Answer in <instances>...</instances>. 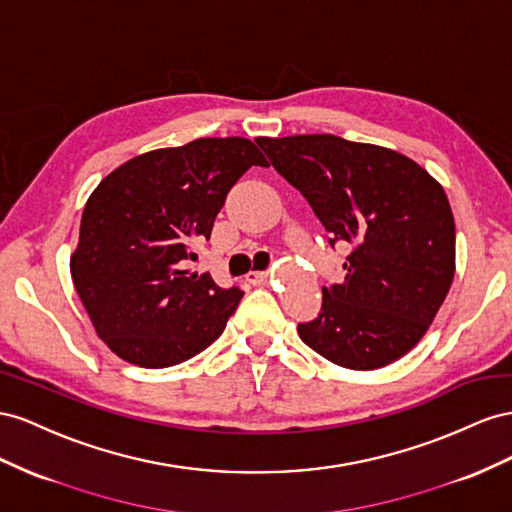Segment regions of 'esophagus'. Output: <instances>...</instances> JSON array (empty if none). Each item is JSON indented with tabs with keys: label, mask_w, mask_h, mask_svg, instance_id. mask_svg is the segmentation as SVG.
Instances as JSON below:
<instances>
[{
	"label": "esophagus",
	"mask_w": 512,
	"mask_h": 512,
	"mask_svg": "<svg viewBox=\"0 0 512 512\" xmlns=\"http://www.w3.org/2000/svg\"><path fill=\"white\" fill-rule=\"evenodd\" d=\"M246 281L251 285H264L268 281V272H248Z\"/></svg>",
	"instance_id": "obj_1"
}]
</instances>
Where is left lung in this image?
Returning <instances> with one entry per match:
<instances>
[{
  "label": "left lung",
  "instance_id": "left-lung-1",
  "mask_svg": "<svg viewBox=\"0 0 512 512\" xmlns=\"http://www.w3.org/2000/svg\"><path fill=\"white\" fill-rule=\"evenodd\" d=\"M257 143L309 201L330 244H352L345 281L321 287V313L298 324L300 339L354 371L405 356L455 279V218L442 184L412 158L337 135Z\"/></svg>",
  "mask_w": 512,
  "mask_h": 512
}]
</instances>
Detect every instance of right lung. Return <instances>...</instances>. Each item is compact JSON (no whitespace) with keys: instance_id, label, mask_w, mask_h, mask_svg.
Here are the masks:
<instances>
[{"instance_id":"obj_1","label":"right lung","mask_w":512,"mask_h":512,"mask_svg":"<svg viewBox=\"0 0 512 512\" xmlns=\"http://www.w3.org/2000/svg\"><path fill=\"white\" fill-rule=\"evenodd\" d=\"M253 165L268 167L253 141L195 139L130 158L94 188L70 274L115 356L165 369L221 337L244 294L191 272L188 259L210 240L231 186Z\"/></svg>"}]
</instances>
